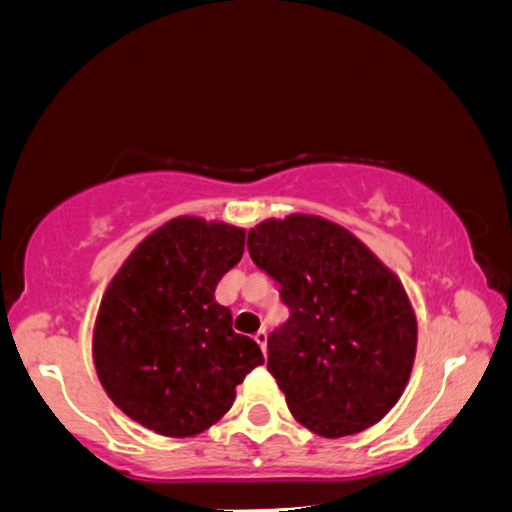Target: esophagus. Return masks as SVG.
<instances>
[{
	"instance_id": "obj_1",
	"label": "esophagus",
	"mask_w": 512,
	"mask_h": 512,
	"mask_svg": "<svg viewBox=\"0 0 512 512\" xmlns=\"http://www.w3.org/2000/svg\"><path fill=\"white\" fill-rule=\"evenodd\" d=\"M255 341L259 348H262V352L266 354V345H268V336H266V329H259V332L255 334Z\"/></svg>"
}]
</instances>
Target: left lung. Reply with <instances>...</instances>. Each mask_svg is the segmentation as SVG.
Masks as SVG:
<instances>
[{
    "label": "left lung",
    "instance_id": "1",
    "mask_svg": "<svg viewBox=\"0 0 512 512\" xmlns=\"http://www.w3.org/2000/svg\"><path fill=\"white\" fill-rule=\"evenodd\" d=\"M253 262L280 282L289 320L268 336V372L309 431L372 427L411 377L418 323L393 271L320 216L268 219L248 232Z\"/></svg>",
    "mask_w": 512,
    "mask_h": 512
}]
</instances>
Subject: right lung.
<instances>
[{
	"instance_id": "obj_1",
	"label": "right lung",
	"mask_w": 512,
	"mask_h": 512,
	"mask_svg": "<svg viewBox=\"0 0 512 512\" xmlns=\"http://www.w3.org/2000/svg\"><path fill=\"white\" fill-rule=\"evenodd\" d=\"M244 239L235 225L178 216L133 250L103 293L92 339L99 381L128 418L160 436L210 429L264 363L214 300Z\"/></svg>"
}]
</instances>
